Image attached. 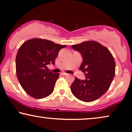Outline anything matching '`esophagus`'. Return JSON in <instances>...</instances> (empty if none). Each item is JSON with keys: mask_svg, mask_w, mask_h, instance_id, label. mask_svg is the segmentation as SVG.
I'll return each instance as SVG.
<instances>
[{"mask_svg": "<svg viewBox=\"0 0 132 132\" xmlns=\"http://www.w3.org/2000/svg\"><path fill=\"white\" fill-rule=\"evenodd\" d=\"M60 74H61V75H68V73H65V72H62V73H61Z\"/></svg>", "mask_w": 132, "mask_h": 132, "instance_id": "34e87169", "label": "esophagus"}]
</instances>
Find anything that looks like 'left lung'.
I'll list each match as a JSON object with an SVG mask.
<instances>
[{
    "mask_svg": "<svg viewBox=\"0 0 132 132\" xmlns=\"http://www.w3.org/2000/svg\"><path fill=\"white\" fill-rule=\"evenodd\" d=\"M82 55L83 62L79 70L86 79L76 77L70 86L72 94L78 99L90 102L99 99L106 92L116 73V63L107 48L93 40L72 45Z\"/></svg>",
    "mask_w": 132,
    "mask_h": 132,
    "instance_id": "1",
    "label": "left lung"
}]
</instances>
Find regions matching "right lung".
I'll use <instances>...</instances> for the list:
<instances>
[{"label":"right lung","mask_w":132,"mask_h":132,"mask_svg":"<svg viewBox=\"0 0 132 132\" xmlns=\"http://www.w3.org/2000/svg\"><path fill=\"white\" fill-rule=\"evenodd\" d=\"M66 45L40 38L22 44L16 56V73L22 88L35 99H42L53 92L59 73L48 72L47 64H55V58Z\"/></svg>","instance_id":"right-lung-1"}]
</instances>
